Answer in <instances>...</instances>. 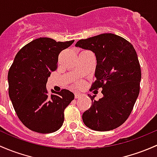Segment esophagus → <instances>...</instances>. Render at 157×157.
Masks as SVG:
<instances>
[{
    "label": "esophagus",
    "mask_w": 157,
    "mask_h": 157,
    "mask_svg": "<svg viewBox=\"0 0 157 157\" xmlns=\"http://www.w3.org/2000/svg\"><path fill=\"white\" fill-rule=\"evenodd\" d=\"M82 94L80 93H78V92H75V94H74V97H75V98H80V97L82 96Z\"/></svg>",
    "instance_id": "obj_1"
}]
</instances>
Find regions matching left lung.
I'll return each mask as SVG.
<instances>
[{"label": "left lung", "mask_w": 157, "mask_h": 157, "mask_svg": "<svg viewBox=\"0 0 157 157\" xmlns=\"http://www.w3.org/2000/svg\"><path fill=\"white\" fill-rule=\"evenodd\" d=\"M75 47L95 53L96 80L90 90L102 88L103 94L98 101L88 95L92 106L83 113L84 124L95 131L114 129L128 117L139 94L141 71L135 49L126 39L110 33L80 40Z\"/></svg>", "instance_id": "1"}]
</instances>
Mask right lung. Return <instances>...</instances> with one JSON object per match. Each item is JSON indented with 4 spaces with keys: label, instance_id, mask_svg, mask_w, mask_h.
Listing matches in <instances>:
<instances>
[{
    "label": "right lung",
    "instance_id": "obj_1",
    "mask_svg": "<svg viewBox=\"0 0 157 157\" xmlns=\"http://www.w3.org/2000/svg\"><path fill=\"white\" fill-rule=\"evenodd\" d=\"M74 40L56 42L40 37L23 47L16 55L8 72L9 96L18 117L29 129L51 133L61 128L64 110L74 100L73 92L51 90L47 85L51 72L57 68L59 55Z\"/></svg>",
    "mask_w": 157,
    "mask_h": 157
}]
</instances>
